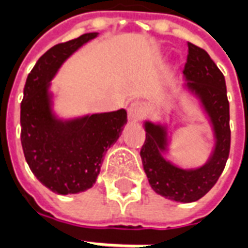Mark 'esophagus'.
Instances as JSON below:
<instances>
[{
    "label": "esophagus",
    "mask_w": 248,
    "mask_h": 248,
    "mask_svg": "<svg viewBox=\"0 0 248 248\" xmlns=\"http://www.w3.org/2000/svg\"><path fill=\"white\" fill-rule=\"evenodd\" d=\"M143 114H145V105L143 103L138 102V101L130 103V106L127 108V115L131 121H138L143 117Z\"/></svg>",
    "instance_id": "1"
}]
</instances>
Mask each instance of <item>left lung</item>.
Wrapping results in <instances>:
<instances>
[{
    "label": "left lung",
    "instance_id": "1",
    "mask_svg": "<svg viewBox=\"0 0 248 248\" xmlns=\"http://www.w3.org/2000/svg\"><path fill=\"white\" fill-rule=\"evenodd\" d=\"M182 92L195 99L211 126L214 145L203 165L182 167L167 159L170 155V124L143 121L146 140L140 158L151 188L162 197L191 203L206 195L223 171L230 153V105L226 81L207 51L188 42V56L183 70Z\"/></svg>",
    "mask_w": 248,
    "mask_h": 248
}]
</instances>
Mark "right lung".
<instances>
[{
  "label": "right lung",
  "instance_id": "add662e5",
  "mask_svg": "<svg viewBox=\"0 0 248 248\" xmlns=\"http://www.w3.org/2000/svg\"><path fill=\"white\" fill-rule=\"evenodd\" d=\"M98 33L58 44L37 61L28 76L21 102V143L37 179L61 195L92 188L105 153L127 122L124 108L62 118L54 111L51 79L63 62Z\"/></svg>",
  "mask_w": 248,
  "mask_h": 248
}]
</instances>
